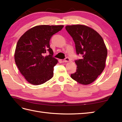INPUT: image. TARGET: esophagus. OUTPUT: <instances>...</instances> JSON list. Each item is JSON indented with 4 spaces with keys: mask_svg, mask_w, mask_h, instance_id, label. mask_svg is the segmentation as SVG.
<instances>
[{
    "mask_svg": "<svg viewBox=\"0 0 122 122\" xmlns=\"http://www.w3.org/2000/svg\"><path fill=\"white\" fill-rule=\"evenodd\" d=\"M69 61H70V59L68 57H66L65 59L63 60V62H69Z\"/></svg>",
    "mask_w": 122,
    "mask_h": 122,
    "instance_id": "obj_1",
    "label": "esophagus"
}]
</instances>
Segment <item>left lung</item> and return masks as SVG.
Listing matches in <instances>:
<instances>
[{
	"label": "left lung",
	"instance_id": "8db88e82",
	"mask_svg": "<svg viewBox=\"0 0 122 122\" xmlns=\"http://www.w3.org/2000/svg\"><path fill=\"white\" fill-rule=\"evenodd\" d=\"M75 44L76 54L82 59L75 60L77 69L71 77L80 84L92 83L106 66L107 49L103 39L93 29L83 25L66 26Z\"/></svg>",
	"mask_w": 122,
	"mask_h": 122
}]
</instances>
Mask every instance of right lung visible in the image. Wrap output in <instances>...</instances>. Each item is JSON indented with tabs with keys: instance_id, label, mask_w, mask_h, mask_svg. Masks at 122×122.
I'll list each match as a JSON object with an SVG mask.
<instances>
[{
	"instance_id": "add662e5",
	"label": "right lung",
	"mask_w": 122,
	"mask_h": 122,
	"mask_svg": "<svg viewBox=\"0 0 122 122\" xmlns=\"http://www.w3.org/2000/svg\"><path fill=\"white\" fill-rule=\"evenodd\" d=\"M63 27V25L36 26L18 40L14 60L20 72L30 83L40 85L53 77L54 67L58 61L53 57L49 41ZM47 51L50 54L45 57Z\"/></svg>"
}]
</instances>
